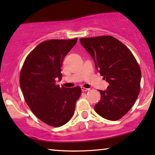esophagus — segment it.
I'll list each match as a JSON object with an SVG mask.
<instances>
[{
    "instance_id": "esophagus-1",
    "label": "esophagus",
    "mask_w": 155,
    "mask_h": 155,
    "mask_svg": "<svg viewBox=\"0 0 155 155\" xmlns=\"http://www.w3.org/2000/svg\"><path fill=\"white\" fill-rule=\"evenodd\" d=\"M81 90L82 91H84V92H86V91H90V88H84V87H81Z\"/></svg>"
}]
</instances>
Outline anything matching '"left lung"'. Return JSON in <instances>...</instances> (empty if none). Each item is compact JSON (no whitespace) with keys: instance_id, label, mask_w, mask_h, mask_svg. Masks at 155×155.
Returning a JSON list of instances; mask_svg holds the SVG:
<instances>
[{"instance_id":"1","label":"left lung","mask_w":155,"mask_h":155,"mask_svg":"<svg viewBox=\"0 0 155 155\" xmlns=\"http://www.w3.org/2000/svg\"><path fill=\"white\" fill-rule=\"evenodd\" d=\"M80 43L110 84L100 91L101 99L95 111L107 120H118L131 109L140 93V67L129 49L113 36L80 38Z\"/></svg>"}]
</instances>
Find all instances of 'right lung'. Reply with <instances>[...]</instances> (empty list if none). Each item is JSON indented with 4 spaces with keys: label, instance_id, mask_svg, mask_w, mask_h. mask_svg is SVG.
I'll list each match as a JSON object with an SVG mask.
<instances>
[{
    "label": "right lung",
    "instance_id": "1",
    "mask_svg": "<svg viewBox=\"0 0 155 155\" xmlns=\"http://www.w3.org/2000/svg\"><path fill=\"white\" fill-rule=\"evenodd\" d=\"M77 42V38H74L41 43L27 57L19 76L24 97L32 112L54 127L70 120L81 93L78 86L60 88L55 84L56 80L62 79L64 57Z\"/></svg>",
    "mask_w": 155,
    "mask_h": 155
}]
</instances>
